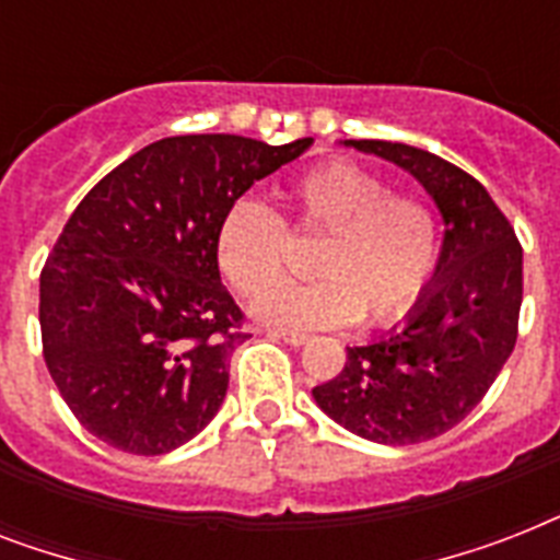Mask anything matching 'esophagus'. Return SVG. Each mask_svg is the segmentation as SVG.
<instances>
[{"mask_svg":"<svg viewBox=\"0 0 560 560\" xmlns=\"http://www.w3.org/2000/svg\"><path fill=\"white\" fill-rule=\"evenodd\" d=\"M272 340H284L288 346H305L307 342V334H299V331H284V328H267Z\"/></svg>","mask_w":560,"mask_h":560,"instance_id":"1","label":"esophagus"}]
</instances>
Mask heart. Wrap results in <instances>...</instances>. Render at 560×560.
Instances as JSON below:
<instances>
[{"mask_svg": "<svg viewBox=\"0 0 560 560\" xmlns=\"http://www.w3.org/2000/svg\"><path fill=\"white\" fill-rule=\"evenodd\" d=\"M323 234L312 271L320 279L271 287L289 260V233ZM435 223L421 202L392 194L354 162H325L284 191V218L258 200L232 202L218 229V264L229 284L258 296L261 323L342 328L366 316L386 325L409 314L433 276Z\"/></svg>", "mask_w": 560, "mask_h": 560, "instance_id": "1", "label": "heart"}]
</instances>
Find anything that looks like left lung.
Returning <instances> with one entry per match:
<instances>
[{"instance_id":"left-lung-1","label":"left lung","mask_w":560,"mask_h":560,"mask_svg":"<svg viewBox=\"0 0 560 560\" xmlns=\"http://www.w3.org/2000/svg\"><path fill=\"white\" fill-rule=\"evenodd\" d=\"M424 186L442 214L435 272L400 328L354 346L337 377L314 386L325 416L377 444H418L456 427L517 342L523 249L482 183L435 153L381 139H349Z\"/></svg>"}]
</instances>
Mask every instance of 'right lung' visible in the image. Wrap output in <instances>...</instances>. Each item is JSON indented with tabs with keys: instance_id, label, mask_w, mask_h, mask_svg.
Returning <instances> with one entry per match:
<instances>
[{
	"instance_id": "add662e5",
	"label": "right lung",
	"mask_w": 560,
	"mask_h": 560,
	"mask_svg": "<svg viewBox=\"0 0 560 560\" xmlns=\"http://www.w3.org/2000/svg\"><path fill=\"white\" fill-rule=\"evenodd\" d=\"M311 144L171 136L72 211L39 272V331L51 381L95 439L160 456L218 416L229 358L249 337L220 284V220Z\"/></svg>"
}]
</instances>
